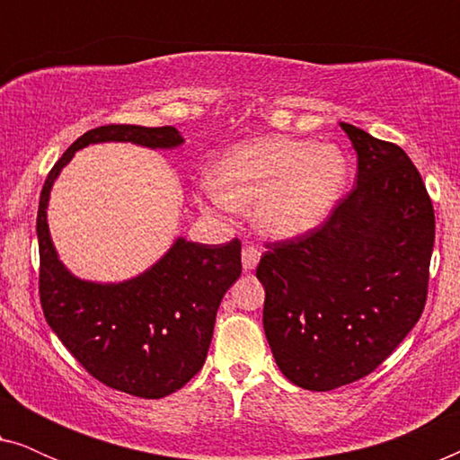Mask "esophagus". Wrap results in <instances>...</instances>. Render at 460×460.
<instances>
[{
  "instance_id": "esophagus-1",
  "label": "esophagus",
  "mask_w": 460,
  "mask_h": 460,
  "mask_svg": "<svg viewBox=\"0 0 460 460\" xmlns=\"http://www.w3.org/2000/svg\"><path fill=\"white\" fill-rule=\"evenodd\" d=\"M260 249L253 247V244H247V247L243 249V268L247 270V272H251V270H255L257 263H260Z\"/></svg>"
}]
</instances>
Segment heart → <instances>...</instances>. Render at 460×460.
I'll use <instances>...</instances> for the list:
<instances>
[{"label": "heart", "mask_w": 460, "mask_h": 460, "mask_svg": "<svg viewBox=\"0 0 460 460\" xmlns=\"http://www.w3.org/2000/svg\"><path fill=\"white\" fill-rule=\"evenodd\" d=\"M348 181V159L335 144L261 137L232 148L217 163L200 203L213 209L255 205L260 230L297 238L318 228Z\"/></svg>", "instance_id": "b5f03b06"}]
</instances>
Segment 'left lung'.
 Listing matches in <instances>:
<instances>
[{
	"label": "left lung",
	"instance_id": "1",
	"mask_svg": "<svg viewBox=\"0 0 460 460\" xmlns=\"http://www.w3.org/2000/svg\"><path fill=\"white\" fill-rule=\"evenodd\" d=\"M356 188L320 228L261 255L263 331L282 375L331 392L373 373L423 314L436 216L408 155L341 123Z\"/></svg>",
	"mask_w": 460,
	"mask_h": 460
}]
</instances>
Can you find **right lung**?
Instances as JSON below:
<instances>
[{"label":"right lung","mask_w":460,"mask_h":460,"mask_svg":"<svg viewBox=\"0 0 460 460\" xmlns=\"http://www.w3.org/2000/svg\"><path fill=\"white\" fill-rule=\"evenodd\" d=\"M102 142L169 150L181 146L184 137L172 125H104L87 131L60 156L43 184L37 211L43 316L100 383L137 398H165L203 368L217 307L241 276V241L211 247L178 236L159 261L134 279H77L60 261L49 236V192L77 150Z\"/></svg>","instance_id":"obj_1"}]
</instances>
